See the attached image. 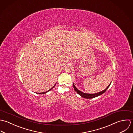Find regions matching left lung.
Returning a JSON list of instances; mask_svg holds the SVG:
<instances>
[{
	"label": "left lung",
	"mask_w": 133,
	"mask_h": 133,
	"mask_svg": "<svg viewBox=\"0 0 133 133\" xmlns=\"http://www.w3.org/2000/svg\"><path fill=\"white\" fill-rule=\"evenodd\" d=\"M111 83L109 84V85L107 86V87L105 89L103 90V91H100L99 92H98V93H96V94H86V93H84V92H82L81 91L79 90L76 86L75 85H74V84L73 83V86H74V88L75 90V91L80 95L83 98H86V99H92V98H95V97H97L99 96H100L101 95H102L103 94H104L105 91H106V90L108 89V88L109 87Z\"/></svg>",
	"instance_id": "8db88e82"
}]
</instances>
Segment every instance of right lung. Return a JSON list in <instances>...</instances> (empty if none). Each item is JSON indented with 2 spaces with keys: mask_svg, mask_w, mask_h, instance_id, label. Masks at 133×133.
I'll return each instance as SVG.
<instances>
[{
  "mask_svg": "<svg viewBox=\"0 0 133 133\" xmlns=\"http://www.w3.org/2000/svg\"><path fill=\"white\" fill-rule=\"evenodd\" d=\"M55 84L54 85V86H53V87L52 88H51L50 89H49V90H48V91H46V92H41V93H39V94H46V93H47V92H48V91H50L52 88H53V87L55 86ZM38 94V93H37Z\"/></svg>",
  "mask_w": 133,
  "mask_h": 133,
  "instance_id": "obj_1",
  "label": "right lung"
}]
</instances>
